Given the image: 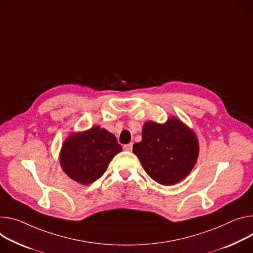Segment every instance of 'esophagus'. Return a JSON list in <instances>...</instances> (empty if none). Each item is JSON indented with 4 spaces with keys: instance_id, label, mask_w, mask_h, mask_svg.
<instances>
[{
    "instance_id": "1",
    "label": "esophagus",
    "mask_w": 253,
    "mask_h": 253,
    "mask_svg": "<svg viewBox=\"0 0 253 253\" xmlns=\"http://www.w3.org/2000/svg\"><path fill=\"white\" fill-rule=\"evenodd\" d=\"M123 148H124L125 150H127V151H131V150H132V148H133V144H132V143L126 144V145H124V146H123Z\"/></svg>"
}]
</instances>
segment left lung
I'll use <instances>...</instances> for the list:
<instances>
[{
  "mask_svg": "<svg viewBox=\"0 0 253 253\" xmlns=\"http://www.w3.org/2000/svg\"><path fill=\"white\" fill-rule=\"evenodd\" d=\"M133 152L153 180L171 186L195 167L199 144L193 131L176 118H169L166 124L146 122L142 140L133 145Z\"/></svg>",
  "mask_w": 253,
  "mask_h": 253,
  "instance_id": "8db88e82",
  "label": "left lung"
}]
</instances>
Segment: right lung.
Wrapping results in <instances>:
<instances>
[{
  "label": "right lung",
  "instance_id": "right-lung-1",
  "mask_svg": "<svg viewBox=\"0 0 253 253\" xmlns=\"http://www.w3.org/2000/svg\"><path fill=\"white\" fill-rule=\"evenodd\" d=\"M122 150L116 137L99 126L71 135L62 145L60 165L74 180L88 185L107 170L113 157Z\"/></svg>",
  "mask_w": 253,
  "mask_h": 253
}]
</instances>
